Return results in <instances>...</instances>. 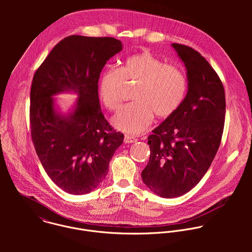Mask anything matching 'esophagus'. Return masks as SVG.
Segmentation results:
<instances>
[{
	"label": "esophagus",
	"instance_id": "obj_1",
	"mask_svg": "<svg viewBox=\"0 0 252 252\" xmlns=\"http://www.w3.org/2000/svg\"><path fill=\"white\" fill-rule=\"evenodd\" d=\"M138 140L135 138V137H133V136H131V135H125V137H124V143L125 144H132V143H136Z\"/></svg>",
	"mask_w": 252,
	"mask_h": 252
}]
</instances>
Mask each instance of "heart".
Here are the masks:
<instances>
[{
    "label": "heart",
    "instance_id": "b5f03b06",
    "mask_svg": "<svg viewBox=\"0 0 252 252\" xmlns=\"http://www.w3.org/2000/svg\"><path fill=\"white\" fill-rule=\"evenodd\" d=\"M125 84H136L132 96L135 102L121 108L113 116L112 123L130 134L144 132L154 115L158 119L171 117L182 104L187 90L184 73L149 51L132 55L118 69H108L101 73L99 96L108 110L119 108Z\"/></svg>",
    "mask_w": 252,
    "mask_h": 252
}]
</instances>
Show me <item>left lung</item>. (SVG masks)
<instances>
[{"label":"left lung","instance_id":"8db88e82","mask_svg":"<svg viewBox=\"0 0 252 252\" xmlns=\"http://www.w3.org/2000/svg\"><path fill=\"white\" fill-rule=\"evenodd\" d=\"M172 46L187 70L188 91L178 110L148 136L144 184L163 198L180 197L202 180L216 157L225 120V91L218 74L195 49Z\"/></svg>","mask_w":252,"mask_h":252}]
</instances>
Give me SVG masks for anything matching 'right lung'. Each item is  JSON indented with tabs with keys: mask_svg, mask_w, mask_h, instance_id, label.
I'll list each match as a JSON object with an SVG mask.
<instances>
[{
	"mask_svg": "<svg viewBox=\"0 0 252 252\" xmlns=\"http://www.w3.org/2000/svg\"><path fill=\"white\" fill-rule=\"evenodd\" d=\"M122 50L110 36H69L60 40L37 68L30 93V128L38 159L52 181L65 192L79 195L105 180L108 164L124 135L116 132L101 111L100 73ZM78 93L67 116L54 109L52 96Z\"/></svg>",
	"mask_w": 252,
	"mask_h": 252,
	"instance_id": "1",
	"label": "right lung"
}]
</instances>
